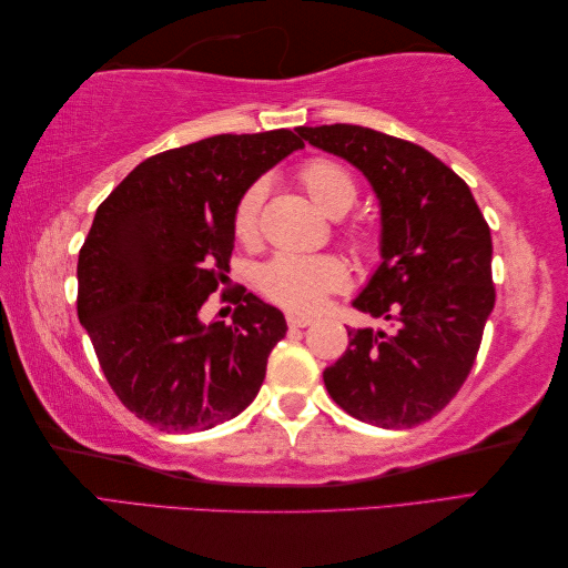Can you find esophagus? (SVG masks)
<instances>
[{"label":"esophagus","instance_id":"esophagus-1","mask_svg":"<svg viewBox=\"0 0 568 568\" xmlns=\"http://www.w3.org/2000/svg\"><path fill=\"white\" fill-rule=\"evenodd\" d=\"M285 320H287V324H291V327H310V324L315 322L307 315H297V312H287Z\"/></svg>","mask_w":568,"mask_h":568}]
</instances>
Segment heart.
<instances>
[{
  "label": "heart",
  "mask_w": 568,
  "mask_h": 568,
  "mask_svg": "<svg viewBox=\"0 0 568 568\" xmlns=\"http://www.w3.org/2000/svg\"><path fill=\"white\" fill-rule=\"evenodd\" d=\"M300 185L307 192L310 202L327 216H342L356 202V183L352 173L342 163L332 159H312L297 173ZM263 187L256 183L244 190L239 197L232 229L239 241H253L258 236ZM346 241L356 251L371 248L368 232H348ZM348 283V271L342 258L336 256H277L268 265H263L258 285L263 295L287 310L312 312L317 310L329 293L342 291Z\"/></svg>",
  "instance_id": "1"
}]
</instances>
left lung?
Here are the masks:
<instances>
[{
    "label": "left lung",
    "mask_w": 568,
    "mask_h": 568,
    "mask_svg": "<svg viewBox=\"0 0 568 568\" xmlns=\"http://www.w3.org/2000/svg\"><path fill=\"white\" fill-rule=\"evenodd\" d=\"M297 134L356 165L376 192L383 261L354 307L395 324L348 329L324 385L368 425H422L468 378L496 305L490 229L464 180L417 143L354 124Z\"/></svg>",
    "instance_id": "1"
}]
</instances>
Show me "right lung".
<instances>
[{"instance_id":"right-lung-1","label":"right lung","mask_w":568,"mask_h":568,"mask_svg":"<svg viewBox=\"0 0 568 568\" xmlns=\"http://www.w3.org/2000/svg\"><path fill=\"white\" fill-rule=\"evenodd\" d=\"M295 131L220 134L139 163L106 197L78 258V317L106 383L161 432H202L258 395L283 312L226 287L234 322L202 307L229 285L232 216L256 180L303 149Z\"/></svg>"}]
</instances>
